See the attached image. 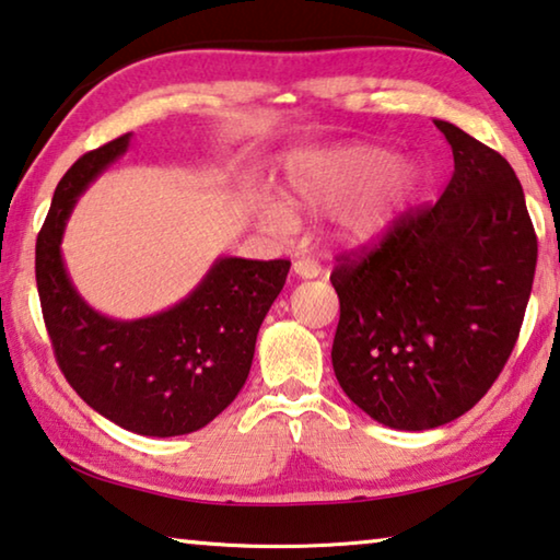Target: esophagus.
Masks as SVG:
<instances>
[{
    "mask_svg": "<svg viewBox=\"0 0 560 560\" xmlns=\"http://www.w3.org/2000/svg\"><path fill=\"white\" fill-rule=\"evenodd\" d=\"M322 264L312 261V258H299V261H294V273L302 279H316L322 277Z\"/></svg>",
    "mask_w": 560,
    "mask_h": 560,
    "instance_id": "obj_1",
    "label": "esophagus"
}]
</instances>
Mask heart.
I'll return each instance as SVG.
<instances>
[{
    "label": "heart",
    "mask_w": 560,
    "mask_h": 560,
    "mask_svg": "<svg viewBox=\"0 0 560 560\" xmlns=\"http://www.w3.org/2000/svg\"><path fill=\"white\" fill-rule=\"evenodd\" d=\"M415 186L405 158H387L377 145H345L296 155L281 180V206L258 203V223L271 233L294 229L291 215L329 213L334 236L349 246H370L395 223Z\"/></svg>",
    "instance_id": "b5f03b06"
}]
</instances>
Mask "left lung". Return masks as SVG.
I'll list each match as a JSON object with an SVG mask.
<instances>
[{
    "mask_svg": "<svg viewBox=\"0 0 560 560\" xmlns=\"http://www.w3.org/2000/svg\"><path fill=\"white\" fill-rule=\"evenodd\" d=\"M455 171L435 206L339 254L331 364L347 397L395 430H432L480 402L518 341L538 238L503 155L435 120Z\"/></svg>",
    "mask_w": 560,
    "mask_h": 560,
    "instance_id": "1",
    "label": "left lung"
}]
</instances>
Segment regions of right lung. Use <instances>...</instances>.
<instances>
[{
  "instance_id": "add662e5",
  "label": "right lung",
  "mask_w": 560,
  "mask_h": 560,
  "mask_svg": "<svg viewBox=\"0 0 560 560\" xmlns=\"http://www.w3.org/2000/svg\"><path fill=\"white\" fill-rule=\"evenodd\" d=\"M128 143L130 132L90 150L57 183L35 252L42 316L65 380L95 412L138 435H188L244 387L258 327L291 261L223 256L161 314L136 322L97 314L67 277L60 244L74 200Z\"/></svg>"
}]
</instances>
